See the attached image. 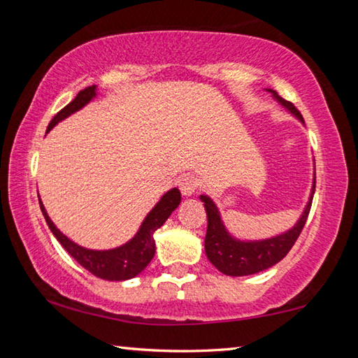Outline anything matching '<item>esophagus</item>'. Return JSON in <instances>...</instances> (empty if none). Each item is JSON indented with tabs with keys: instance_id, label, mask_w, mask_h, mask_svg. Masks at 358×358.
I'll use <instances>...</instances> for the list:
<instances>
[{
	"instance_id": "34e87169",
	"label": "esophagus",
	"mask_w": 358,
	"mask_h": 358,
	"mask_svg": "<svg viewBox=\"0 0 358 358\" xmlns=\"http://www.w3.org/2000/svg\"><path fill=\"white\" fill-rule=\"evenodd\" d=\"M178 186L183 196H192V194L199 189V180L196 177H192V175H187V177H183L178 181Z\"/></svg>"
}]
</instances>
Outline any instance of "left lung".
<instances>
[{"mask_svg":"<svg viewBox=\"0 0 358 358\" xmlns=\"http://www.w3.org/2000/svg\"><path fill=\"white\" fill-rule=\"evenodd\" d=\"M266 92L271 93L273 99L278 101V104H281L287 112L292 113L296 120H300L305 124L300 112L294 107L292 102L282 99L273 90L266 88ZM314 189H316V173H314L313 178L310 199H308L306 207L303 208V213L300 215L299 221L294 224V227H290L286 232L275 235V237L262 240H240L234 237L227 227L224 226L220 208L213 202V199L202 194L201 201L203 202L208 220L207 235H205V254H207L210 262L221 273L227 276L254 275L280 262L281 259L286 257V254L294 246L303 230V226H305L306 217L310 215Z\"/></svg>","mask_w":358,"mask_h":358,"instance_id":"left-lung-1","label":"left lung"}]
</instances>
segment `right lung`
I'll use <instances>...</instances> for the list:
<instances>
[{
	"label": "right lung",
	"instance_id": "obj_1",
	"mask_svg": "<svg viewBox=\"0 0 358 358\" xmlns=\"http://www.w3.org/2000/svg\"><path fill=\"white\" fill-rule=\"evenodd\" d=\"M96 85L82 90L78 93L74 101H71L68 106L62 108L53 120L48 124L47 132H50L53 126H57L59 121L68 118L69 115L80 110L90 101L96 98ZM181 202V194L178 187H172L171 191H167L164 196L159 199L153 208L150 210V213L145 216L141 227H138L137 234L129 241H126L124 245L112 248V250H88L77 245L76 241L66 237V235L59 230L50 216L47 215L44 203L39 199L41 211L45 217V222L48 229L52 230V234L55 235V238L59 241L66 251H68L72 257H74L78 264H80L85 270H88L90 273L101 278V280L107 281H126L131 278H136L138 273H142L151 259L155 256L156 245H155V232L159 229L162 224L167 221V217L172 215V211L178 207Z\"/></svg>",
	"mask_w": 358,
	"mask_h": 358
}]
</instances>
